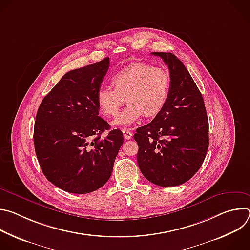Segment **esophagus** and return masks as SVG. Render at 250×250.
Returning a JSON list of instances; mask_svg holds the SVG:
<instances>
[{"instance_id":"esophagus-1","label":"esophagus","mask_w":250,"mask_h":250,"mask_svg":"<svg viewBox=\"0 0 250 250\" xmlns=\"http://www.w3.org/2000/svg\"><path fill=\"white\" fill-rule=\"evenodd\" d=\"M123 133H124V137L125 139H130L132 137V132L129 129L126 128H123Z\"/></svg>"}]
</instances>
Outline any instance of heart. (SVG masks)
Wrapping results in <instances>:
<instances>
[{
    "mask_svg": "<svg viewBox=\"0 0 250 250\" xmlns=\"http://www.w3.org/2000/svg\"><path fill=\"white\" fill-rule=\"evenodd\" d=\"M111 82L115 89L100 87L96 103L103 116L114 117L125 98L128 104L113 122L118 126H129L144 115L150 118L159 114L167 104L171 87L166 69L145 62H135L120 70Z\"/></svg>",
    "mask_w": 250,
    "mask_h": 250,
    "instance_id": "b5f03b06",
    "label": "heart"
}]
</instances>
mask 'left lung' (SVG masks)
<instances>
[{
	"label": "left lung",
	"mask_w": 250,
	"mask_h": 250,
	"mask_svg": "<svg viewBox=\"0 0 250 250\" xmlns=\"http://www.w3.org/2000/svg\"><path fill=\"white\" fill-rule=\"evenodd\" d=\"M168 65L170 94L153 121L138 127L137 163L146 179L161 187L181 185L197 173L208 148V120L203 96L180 59L153 52Z\"/></svg>",
	"instance_id": "obj_1"
}]
</instances>
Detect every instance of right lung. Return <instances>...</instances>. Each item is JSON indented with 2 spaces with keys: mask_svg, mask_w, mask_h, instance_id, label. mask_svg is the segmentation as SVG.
Returning <instances> with one entry per match:
<instances>
[{
  "mask_svg": "<svg viewBox=\"0 0 250 250\" xmlns=\"http://www.w3.org/2000/svg\"><path fill=\"white\" fill-rule=\"evenodd\" d=\"M110 59L67 72L43 98L35 117L33 141L41 168L56 187L87 194L110 179L124 142L120 129L99 117L96 94Z\"/></svg>",
  "mask_w": 250,
  "mask_h": 250,
  "instance_id": "add662e5",
  "label": "right lung"
}]
</instances>
